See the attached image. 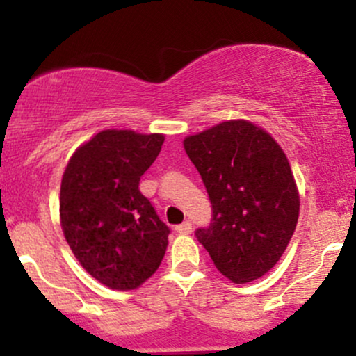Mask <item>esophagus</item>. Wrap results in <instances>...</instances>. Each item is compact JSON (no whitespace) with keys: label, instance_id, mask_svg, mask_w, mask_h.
Listing matches in <instances>:
<instances>
[{"label":"esophagus","instance_id":"obj_1","mask_svg":"<svg viewBox=\"0 0 356 356\" xmlns=\"http://www.w3.org/2000/svg\"><path fill=\"white\" fill-rule=\"evenodd\" d=\"M175 231H177L179 234H189L192 231V222L191 220H184L182 224H179V226L175 227Z\"/></svg>","mask_w":356,"mask_h":356}]
</instances>
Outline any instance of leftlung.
<instances>
[{
  "label": "left lung",
  "mask_w": 356,
  "mask_h": 356,
  "mask_svg": "<svg viewBox=\"0 0 356 356\" xmlns=\"http://www.w3.org/2000/svg\"><path fill=\"white\" fill-rule=\"evenodd\" d=\"M206 186L209 226L195 238L216 268L234 283H249L283 256L300 214L288 159L275 138L246 120H229L184 140Z\"/></svg>",
  "instance_id": "1"
}]
</instances>
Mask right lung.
Wrapping results in <instances>:
<instances>
[{
  "mask_svg": "<svg viewBox=\"0 0 356 356\" xmlns=\"http://www.w3.org/2000/svg\"><path fill=\"white\" fill-rule=\"evenodd\" d=\"M164 136L104 130L72 155L60 189L65 239L80 264L112 289H134L157 271L170 229L138 191Z\"/></svg>",
  "mask_w": 356,
  "mask_h": 356,
  "instance_id": "right-lung-1",
  "label": "right lung"
}]
</instances>
